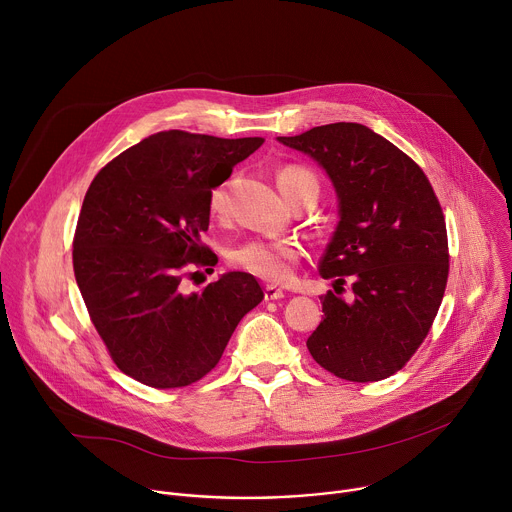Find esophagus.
Here are the masks:
<instances>
[{
  "label": "esophagus",
  "instance_id": "obj_1",
  "mask_svg": "<svg viewBox=\"0 0 512 512\" xmlns=\"http://www.w3.org/2000/svg\"><path fill=\"white\" fill-rule=\"evenodd\" d=\"M263 294H265V300L269 302V300H281L285 296V291L281 287H277V285H265Z\"/></svg>",
  "mask_w": 512,
  "mask_h": 512
}]
</instances>
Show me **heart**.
I'll list each match as a JSON object with an SVG mask.
<instances>
[{
    "mask_svg": "<svg viewBox=\"0 0 512 512\" xmlns=\"http://www.w3.org/2000/svg\"><path fill=\"white\" fill-rule=\"evenodd\" d=\"M277 184L283 194L302 184L318 186L314 174L298 166H287L279 170ZM229 206H231V180H225L210 190L208 208L212 214L223 216L229 212ZM302 257H304L302 247L294 241H285V239H251L239 245L237 249H233L231 253L233 265L269 283H287L294 279L296 267L302 261Z\"/></svg>",
    "mask_w": 512,
    "mask_h": 512,
    "instance_id": "obj_1",
    "label": "heart"
}]
</instances>
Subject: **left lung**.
<instances>
[{"instance_id":"8db88e82","label":"left lung","mask_w":512,"mask_h":512,"mask_svg":"<svg viewBox=\"0 0 512 512\" xmlns=\"http://www.w3.org/2000/svg\"><path fill=\"white\" fill-rule=\"evenodd\" d=\"M330 176L340 221L320 261L334 290L351 281L350 303L322 296L324 318L308 350L328 373L381 381L401 371L440 310L448 271L446 218L423 170L360 123H330L277 137Z\"/></svg>"}]
</instances>
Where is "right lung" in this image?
Returning a JSON list of instances; mask_svg holds the SVG:
<instances>
[{"label": "right lung", "mask_w": 512, "mask_h": 512, "mask_svg": "<svg viewBox=\"0 0 512 512\" xmlns=\"http://www.w3.org/2000/svg\"><path fill=\"white\" fill-rule=\"evenodd\" d=\"M180 129L145 137L91 182L72 241V267L91 322L117 369L154 389L188 387L221 360L237 324L261 300L251 273L231 271L184 294L190 267L218 257L210 190L261 148Z\"/></svg>", "instance_id": "obj_1"}]
</instances>
